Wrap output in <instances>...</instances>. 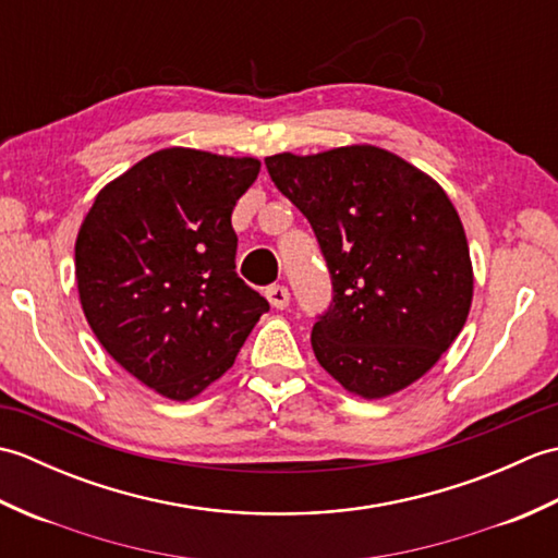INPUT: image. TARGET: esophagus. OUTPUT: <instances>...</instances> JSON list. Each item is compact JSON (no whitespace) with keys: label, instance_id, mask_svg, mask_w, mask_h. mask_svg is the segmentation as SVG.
Here are the masks:
<instances>
[{"label":"esophagus","instance_id":"obj_1","mask_svg":"<svg viewBox=\"0 0 558 558\" xmlns=\"http://www.w3.org/2000/svg\"><path fill=\"white\" fill-rule=\"evenodd\" d=\"M266 298L276 310H286L290 304V290L286 286H270L266 288Z\"/></svg>","mask_w":558,"mask_h":558}]
</instances>
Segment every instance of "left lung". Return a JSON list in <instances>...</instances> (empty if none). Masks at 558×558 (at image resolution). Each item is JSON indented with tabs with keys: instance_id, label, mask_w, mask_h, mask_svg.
Masks as SVG:
<instances>
[{
	"instance_id": "obj_1",
	"label": "left lung",
	"mask_w": 558,
	"mask_h": 558,
	"mask_svg": "<svg viewBox=\"0 0 558 558\" xmlns=\"http://www.w3.org/2000/svg\"><path fill=\"white\" fill-rule=\"evenodd\" d=\"M266 168L312 222L333 280V302L312 330L318 364L366 400L417 381L453 345L475 290L448 194L369 144L278 153Z\"/></svg>"
}]
</instances>
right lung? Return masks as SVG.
Returning a JSON list of instances; mask_svg holds the SVG:
<instances>
[{
  "label": "right lung",
  "mask_w": 558,
  "mask_h": 558,
  "mask_svg": "<svg viewBox=\"0 0 558 558\" xmlns=\"http://www.w3.org/2000/svg\"><path fill=\"white\" fill-rule=\"evenodd\" d=\"M256 158L162 148L100 189L76 236V286L110 357L170 400L230 369L268 302L236 276L232 210Z\"/></svg>",
  "instance_id": "obj_1"
}]
</instances>
